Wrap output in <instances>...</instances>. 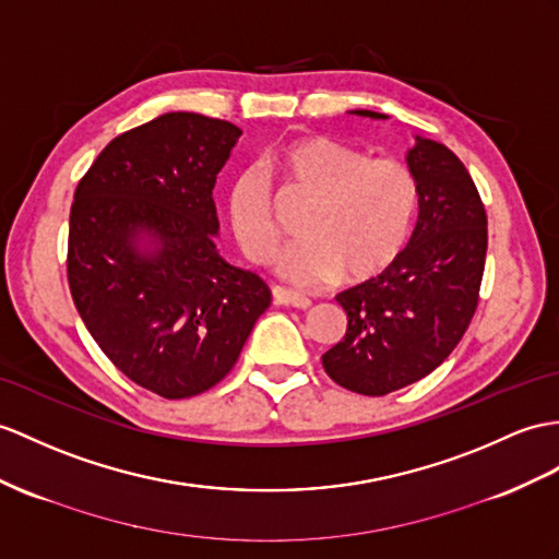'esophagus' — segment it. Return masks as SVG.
I'll use <instances>...</instances> for the list:
<instances>
[{"instance_id": "esophagus-1", "label": "esophagus", "mask_w": 559, "mask_h": 559, "mask_svg": "<svg viewBox=\"0 0 559 559\" xmlns=\"http://www.w3.org/2000/svg\"><path fill=\"white\" fill-rule=\"evenodd\" d=\"M272 301L277 306H294V308H308L310 301L304 294H296L292 289H284V287H272Z\"/></svg>"}]
</instances>
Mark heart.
I'll list each match as a JSON object with an SVG mask.
<instances>
[{
    "label": "heart",
    "instance_id": "heart-1",
    "mask_svg": "<svg viewBox=\"0 0 559 559\" xmlns=\"http://www.w3.org/2000/svg\"><path fill=\"white\" fill-rule=\"evenodd\" d=\"M267 168L301 189L310 203L298 235L277 261L296 287H320L342 277L367 280L393 263L405 247L419 189L396 158H370L356 146L306 134L267 156ZM229 225L249 261L270 263L280 243L265 173L249 168L229 187Z\"/></svg>",
    "mask_w": 559,
    "mask_h": 559
}]
</instances>
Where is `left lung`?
<instances>
[{"label": "left lung", "instance_id": "obj_1", "mask_svg": "<svg viewBox=\"0 0 559 559\" xmlns=\"http://www.w3.org/2000/svg\"><path fill=\"white\" fill-rule=\"evenodd\" d=\"M405 160L419 189L413 237L382 275L336 296L346 336L322 356L324 372L362 396H386L437 370L467 332L484 277L486 211L467 168L419 134Z\"/></svg>", "mask_w": 559, "mask_h": 559}]
</instances>
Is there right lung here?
Segmentation results:
<instances>
[{
  "label": "right lung",
  "instance_id": "1",
  "mask_svg": "<svg viewBox=\"0 0 559 559\" xmlns=\"http://www.w3.org/2000/svg\"><path fill=\"white\" fill-rule=\"evenodd\" d=\"M235 122L173 111L118 134L80 180L68 284L94 342L163 399L209 391L233 370L267 284L215 247V177Z\"/></svg>",
  "mask_w": 559,
  "mask_h": 559
}]
</instances>
